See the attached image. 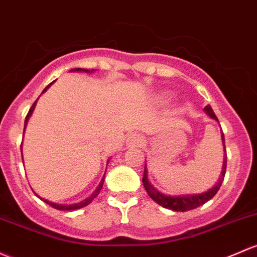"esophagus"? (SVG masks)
<instances>
[{
    "mask_svg": "<svg viewBox=\"0 0 257 257\" xmlns=\"http://www.w3.org/2000/svg\"><path fill=\"white\" fill-rule=\"evenodd\" d=\"M142 143L143 137L138 133L131 134V136L128 137V139H126V145H129V147H138V145H140Z\"/></svg>",
    "mask_w": 257,
    "mask_h": 257,
    "instance_id": "1",
    "label": "esophagus"
}]
</instances>
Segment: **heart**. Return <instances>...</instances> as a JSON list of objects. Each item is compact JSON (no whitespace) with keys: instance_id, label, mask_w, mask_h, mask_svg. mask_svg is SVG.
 I'll return each instance as SVG.
<instances>
[{"instance_id":"heart-1","label":"heart","mask_w":257,"mask_h":257,"mask_svg":"<svg viewBox=\"0 0 257 257\" xmlns=\"http://www.w3.org/2000/svg\"><path fill=\"white\" fill-rule=\"evenodd\" d=\"M165 99H166V97H165Z\"/></svg>"}]
</instances>
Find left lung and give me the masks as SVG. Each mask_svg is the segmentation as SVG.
<instances>
[{"mask_svg": "<svg viewBox=\"0 0 257 257\" xmlns=\"http://www.w3.org/2000/svg\"><path fill=\"white\" fill-rule=\"evenodd\" d=\"M204 112H206L212 119L218 121L217 115L214 114V112H213L212 107H210L209 104L204 107ZM221 143H223V148H224V159H223V167H221V176L219 180H218V182L215 183V186H213L210 190H208L203 193L182 194V196H169V194L161 193L160 191L156 190V188L149 182V178H148L147 164H145L144 176H143V185H144L145 191H147L148 194H149L150 198L153 199V201H155L158 204H160L161 207L175 210V212H186V210L194 209V208L202 206V204H204L206 202L209 201V199H212L213 197L215 196V193L219 191L221 183H223L224 176H225L226 150H225V140H224L223 133H221Z\"/></svg>", "mask_w": 257, "mask_h": 257, "instance_id": "left-lung-1", "label": "left lung"}]
</instances>
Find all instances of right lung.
<instances>
[{"label": "right lung", "mask_w": 257, "mask_h": 257, "mask_svg": "<svg viewBox=\"0 0 257 257\" xmlns=\"http://www.w3.org/2000/svg\"><path fill=\"white\" fill-rule=\"evenodd\" d=\"M70 71L71 72H93V70H87V69H81V67H76V69H72V70H70ZM54 82H51V83H49V85L47 86V87L44 88V90H43V92L42 93H44L45 91L48 90V88L50 87L51 85H53ZM38 101V99H37ZM37 101L34 102L33 103V106L31 107V109H29V112H28V114H27V117H26V120H24V131H26V126H27V123H28V120H29V117H31L32 115V113H33V110H34V108H36V104H37ZM22 159H23V156H22ZM109 161V160H108ZM103 181H104V176L102 177V180H101V182H99V185H98V187L96 188V190H94V192L91 194L90 197H87V198L86 199H83V201H81V202H79V203H74V204H58V203H54V202H50V201H48V199H44V198H39L40 199H43V201L45 202V203L47 204H49L50 207H53V208H55V209H59V210H75V209H80V208H83V207H86V206H88V204L91 203V202L93 201L94 198H96L97 196H98V193L101 192V190H102V186H103Z\"/></svg>", "instance_id": "right-lung-1"}]
</instances>
